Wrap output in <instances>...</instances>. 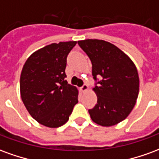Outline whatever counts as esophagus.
<instances>
[{
	"instance_id": "34e87169",
	"label": "esophagus",
	"mask_w": 159,
	"mask_h": 159,
	"mask_svg": "<svg viewBox=\"0 0 159 159\" xmlns=\"http://www.w3.org/2000/svg\"><path fill=\"white\" fill-rule=\"evenodd\" d=\"M88 90H89V87H88L87 84H84V85H83V87H81V91H82L83 93L86 92Z\"/></svg>"
}]
</instances>
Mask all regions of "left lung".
<instances>
[{
  "mask_svg": "<svg viewBox=\"0 0 159 159\" xmlns=\"http://www.w3.org/2000/svg\"><path fill=\"white\" fill-rule=\"evenodd\" d=\"M78 44L92 62V75L100 81L93 89L97 104L89 109L91 119L100 126L116 125L133 110L139 94L136 66L126 53L103 40L87 39Z\"/></svg>",
  "mask_w": 159,
  "mask_h": 159,
  "instance_id": "8db88e82",
  "label": "left lung"
}]
</instances>
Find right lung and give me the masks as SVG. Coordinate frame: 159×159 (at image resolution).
Listing matches in <instances>:
<instances>
[{"mask_svg": "<svg viewBox=\"0 0 159 159\" xmlns=\"http://www.w3.org/2000/svg\"><path fill=\"white\" fill-rule=\"evenodd\" d=\"M76 42L45 46L26 60L20 75V95L30 115L48 128L69 120L78 102V90L67 83L66 58Z\"/></svg>", "mask_w": 159, "mask_h": 159, "instance_id": "add662e5", "label": "right lung"}]
</instances>
